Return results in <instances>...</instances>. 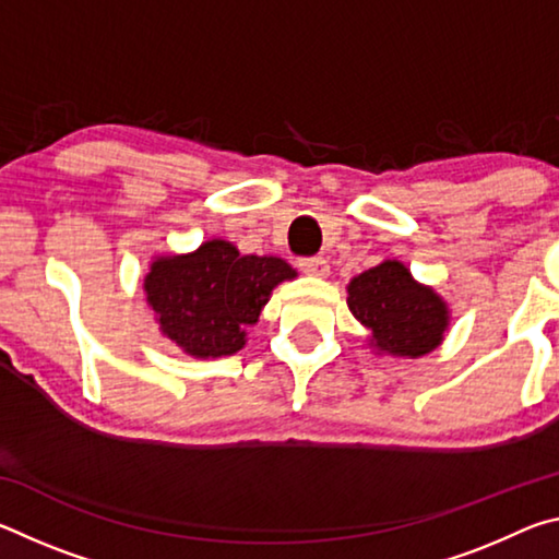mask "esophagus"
I'll use <instances>...</instances> for the list:
<instances>
[{"label": "esophagus", "instance_id": "obj_1", "mask_svg": "<svg viewBox=\"0 0 559 559\" xmlns=\"http://www.w3.org/2000/svg\"><path fill=\"white\" fill-rule=\"evenodd\" d=\"M300 271L310 273V276H318V278H325L330 273V263L323 259V257H306L298 261Z\"/></svg>", "mask_w": 559, "mask_h": 559}]
</instances>
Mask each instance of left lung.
Returning <instances> with one entry per match:
<instances>
[{
  "mask_svg": "<svg viewBox=\"0 0 559 559\" xmlns=\"http://www.w3.org/2000/svg\"><path fill=\"white\" fill-rule=\"evenodd\" d=\"M347 308L370 330V345L380 355H429L449 328L447 300L416 283L400 261H382L349 281Z\"/></svg>",
  "mask_w": 559,
  "mask_h": 559,
  "instance_id": "obj_1",
  "label": "left lung"
}]
</instances>
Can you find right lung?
<instances>
[{"instance_id": "1", "label": "right lung", "mask_w": 559, "mask_h": 559, "mask_svg": "<svg viewBox=\"0 0 559 559\" xmlns=\"http://www.w3.org/2000/svg\"><path fill=\"white\" fill-rule=\"evenodd\" d=\"M296 278L278 257H241L231 241H204L192 253L157 257L145 276L147 306L163 335L192 357L234 355L259 323L271 290Z\"/></svg>"}]
</instances>
